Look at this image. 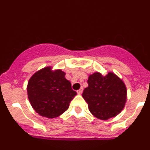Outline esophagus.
<instances>
[{"label": "esophagus", "mask_w": 150, "mask_h": 150, "mask_svg": "<svg viewBox=\"0 0 150 150\" xmlns=\"http://www.w3.org/2000/svg\"><path fill=\"white\" fill-rule=\"evenodd\" d=\"M83 88H80L79 90H77V94L78 95H81L83 93Z\"/></svg>", "instance_id": "obj_1"}]
</instances>
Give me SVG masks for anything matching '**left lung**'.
<instances>
[{
	"instance_id": "8db88e82",
	"label": "left lung",
	"mask_w": 150,
	"mask_h": 150,
	"mask_svg": "<svg viewBox=\"0 0 150 150\" xmlns=\"http://www.w3.org/2000/svg\"><path fill=\"white\" fill-rule=\"evenodd\" d=\"M88 84L82 96L95 117L107 120L122 110L127 100L126 86L114 73L108 72L105 76L94 73L88 76Z\"/></svg>"
}]
</instances>
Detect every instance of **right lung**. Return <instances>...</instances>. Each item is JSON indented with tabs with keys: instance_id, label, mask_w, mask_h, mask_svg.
<instances>
[{
	"instance_id": "add662e5",
	"label": "right lung",
	"mask_w": 150,
	"mask_h": 150,
	"mask_svg": "<svg viewBox=\"0 0 150 150\" xmlns=\"http://www.w3.org/2000/svg\"><path fill=\"white\" fill-rule=\"evenodd\" d=\"M28 98L31 107L43 117L53 119L68 109L70 102L76 95L71 88L65 73L51 66L33 74L27 86Z\"/></svg>"
}]
</instances>
